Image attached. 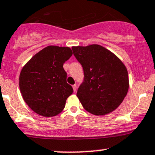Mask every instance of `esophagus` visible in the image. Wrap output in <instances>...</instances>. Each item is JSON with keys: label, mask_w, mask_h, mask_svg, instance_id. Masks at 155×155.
Instances as JSON below:
<instances>
[{"label": "esophagus", "mask_w": 155, "mask_h": 155, "mask_svg": "<svg viewBox=\"0 0 155 155\" xmlns=\"http://www.w3.org/2000/svg\"><path fill=\"white\" fill-rule=\"evenodd\" d=\"M73 91H74V92H76V90H77V85H76V84H73Z\"/></svg>", "instance_id": "esophagus-1"}]
</instances>
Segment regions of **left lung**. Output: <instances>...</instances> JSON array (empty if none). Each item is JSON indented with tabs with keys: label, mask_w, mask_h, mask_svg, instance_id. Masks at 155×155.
Wrapping results in <instances>:
<instances>
[{
	"label": "left lung",
	"mask_w": 155,
	"mask_h": 155,
	"mask_svg": "<svg viewBox=\"0 0 155 155\" xmlns=\"http://www.w3.org/2000/svg\"><path fill=\"white\" fill-rule=\"evenodd\" d=\"M82 64L84 79L76 96L83 107L94 115H105L118 107L128 90V75L123 63L103 47H73Z\"/></svg>",
	"instance_id": "1"
}]
</instances>
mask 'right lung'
Returning a JSON list of instances; mask_svg holds the SVG:
<instances>
[{
	"label": "right lung",
	"instance_id": "1",
	"mask_svg": "<svg viewBox=\"0 0 155 155\" xmlns=\"http://www.w3.org/2000/svg\"><path fill=\"white\" fill-rule=\"evenodd\" d=\"M73 53L69 48L48 46L35 55L22 68L19 87L26 103L43 117L62 111L73 90L67 83L63 64Z\"/></svg>",
	"mask_w": 155,
	"mask_h": 155
}]
</instances>
